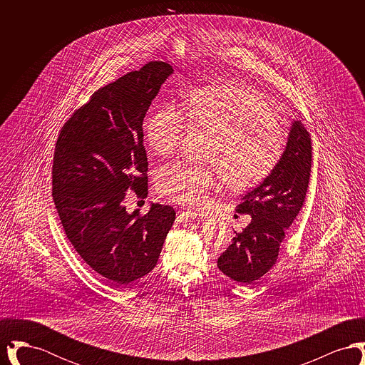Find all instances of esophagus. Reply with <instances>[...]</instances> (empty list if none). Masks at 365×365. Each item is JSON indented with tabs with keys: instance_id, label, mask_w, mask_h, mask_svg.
I'll return each instance as SVG.
<instances>
[{
	"instance_id": "1",
	"label": "esophagus",
	"mask_w": 365,
	"mask_h": 365,
	"mask_svg": "<svg viewBox=\"0 0 365 365\" xmlns=\"http://www.w3.org/2000/svg\"><path fill=\"white\" fill-rule=\"evenodd\" d=\"M179 217L182 219V220H197V219H200L201 217V215L198 213V212H195V210H182L180 212V215H179Z\"/></svg>"
}]
</instances>
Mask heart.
Instances as JSON below:
<instances>
[{"mask_svg":"<svg viewBox=\"0 0 365 365\" xmlns=\"http://www.w3.org/2000/svg\"><path fill=\"white\" fill-rule=\"evenodd\" d=\"M186 109L190 120L216 137L209 161L223 173L231 189L259 185L278 164L284 139L272 124L274 113L259 90L237 83L202 87L189 96ZM185 125L186 113L179 105H163L146 122V143L158 156H170ZM219 183L216 170L182 161L157 173V187L164 197L194 208L204 207Z\"/></svg>","mask_w":365,"mask_h":365,"instance_id":"b5f03b06","label":"heart"}]
</instances>
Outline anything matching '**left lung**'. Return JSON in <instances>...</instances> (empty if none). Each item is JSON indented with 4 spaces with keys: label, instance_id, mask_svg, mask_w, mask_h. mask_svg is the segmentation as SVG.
<instances>
[{
    "label": "left lung",
    "instance_id": "left-lung-1",
    "mask_svg": "<svg viewBox=\"0 0 365 365\" xmlns=\"http://www.w3.org/2000/svg\"><path fill=\"white\" fill-rule=\"evenodd\" d=\"M312 165L311 137L301 120L289 128L278 164L259 186L247 191L238 212L252 216L249 226L237 234L217 267L228 278L252 284L277 262L284 231L302 208Z\"/></svg>",
    "mask_w": 365,
    "mask_h": 365
}]
</instances>
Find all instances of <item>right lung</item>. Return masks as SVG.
<instances>
[{
  "mask_svg": "<svg viewBox=\"0 0 365 365\" xmlns=\"http://www.w3.org/2000/svg\"><path fill=\"white\" fill-rule=\"evenodd\" d=\"M174 73L152 61L96 91L64 124L53 163V200L67 238L100 277L120 287L148 275L173 227L175 210L152 204L127 212L130 187L148 190L143 118Z\"/></svg>",
  "mask_w": 365,
  "mask_h": 365,
  "instance_id": "obj_1",
  "label": "right lung"
}]
</instances>
